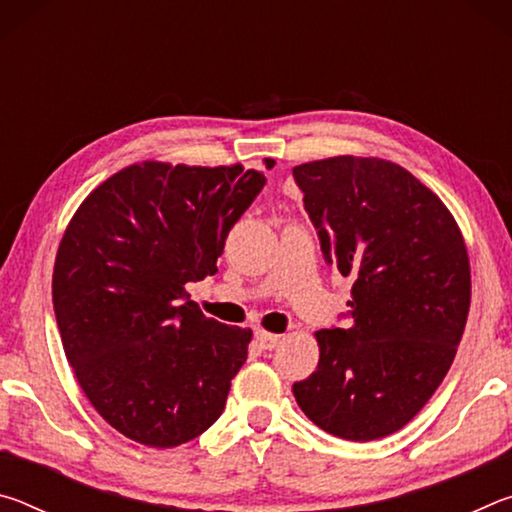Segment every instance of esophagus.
<instances>
[{"instance_id": "esophagus-1", "label": "esophagus", "mask_w": 512, "mask_h": 512, "mask_svg": "<svg viewBox=\"0 0 512 512\" xmlns=\"http://www.w3.org/2000/svg\"><path fill=\"white\" fill-rule=\"evenodd\" d=\"M280 339H282V336L262 332V329H259V332H255V341H257V345L262 350H275L277 345H280Z\"/></svg>"}]
</instances>
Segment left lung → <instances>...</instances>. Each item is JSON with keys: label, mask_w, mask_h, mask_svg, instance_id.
I'll return each mask as SVG.
<instances>
[{"label": "left lung", "mask_w": 512, "mask_h": 512, "mask_svg": "<svg viewBox=\"0 0 512 512\" xmlns=\"http://www.w3.org/2000/svg\"><path fill=\"white\" fill-rule=\"evenodd\" d=\"M320 253L352 277L348 327L316 332L320 359L293 395L345 440L384 438L413 420L452 366L470 311V262L443 201L379 158L293 167Z\"/></svg>", "instance_id": "8db88e82"}]
</instances>
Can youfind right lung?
Segmentation results:
<instances>
[{
    "instance_id": "obj_1",
    "label": "right lung",
    "mask_w": 512,
    "mask_h": 512,
    "mask_svg": "<svg viewBox=\"0 0 512 512\" xmlns=\"http://www.w3.org/2000/svg\"><path fill=\"white\" fill-rule=\"evenodd\" d=\"M264 183L241 164L142 162L67 225L51 284L65 357L101 418L135 443L178 447L223 413L253 332L207 318L185 284L216 273Z\"/></svg>"
}]
</instances>
